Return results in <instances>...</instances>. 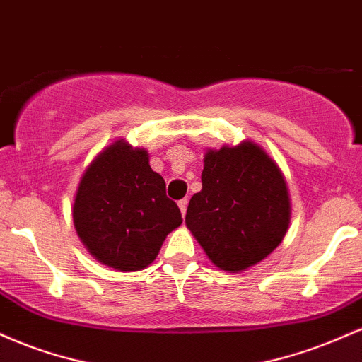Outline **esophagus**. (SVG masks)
I'll use <instances>...</instances> for the list:
<instances>
[{"instance_id":"esophagus-1","label":"esophagus","mask_w":362,"mask_h":362,"mask_svg":"<svg viewBox=\"0 0 362 362\" xmlns=\"http://www.w3.org/2000/svg\"><path fill=\"white\" fill-rule=\"evenodd\" d=\"M187 206H189V201H187V199H182V201H178V207H180L182 214H184V216L187 213Z\"/></svg>"}]
</instances>
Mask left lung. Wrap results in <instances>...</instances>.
Listing matches in <instances>:
<instances>
[{
    "label": "left lung",
    "mask_w": 362,
    "mask_h": 362,
    "mask_svg": "<svg viewBox=\"0 0 362 362\" xmlns=\"http://www.w3.org/2000/svg\"><path fill=\"white\" fill-rule=\"evenodd\" d=\"M201 178L185 224L214 265L245 271L282 242L291 216L288 185L264 149L242 143L207 151Z\"/></svg>",
    "instance_id": "left-lung-1"
}]
</instances>
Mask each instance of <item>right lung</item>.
Returning <instances> with one entry per match:
<instances>
[{"instance_id":"add662e5","label":"right lung","mask_w":362,"mask_h":362,"mask_svg":"<svg viewBox=\"0 0 362 362\" xmlns=\"http://www.w3.org/2000/svg\"><path fill=\"white\" fill-rule=\"evenodd\" d=\"M78 236L102 264L124 272L148 267L182 224L167 185L144 149L110 144L81 177L73 206Z\"/></svg>"}]
</instances>
